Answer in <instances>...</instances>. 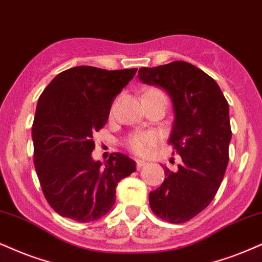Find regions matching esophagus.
Returning <instances> with one entry per match:
<instances>
[{"instance_id": "obj_1", "label": "esophagus", "mask_w": 262, "mask_h": 262, "mask_svg": "<svg viewBox=\"0 0 262 262\" xmlns=\"http://www.w3.org/2000/svg\"><path fill=\"white\" fill-rule=\"evenodd\" d=\"M144 165H147V161L141 160V159H137V160H136V167H137L138 170H140L141 167H143Z\"/></svg>"}]
</instances>
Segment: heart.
<instances>
[{
    "label": "heart",
    "instance_id": "obj_1",
    "mask_svg": "<svg viewBox=\"0 0 262 262\" xmlns=\"http://www.w3.org/2000/svg\"><path fill=\"white\" fill-rule=\"evenodd\" d=\"M153 93H163L159 90H148L144 95H153ZM160 142L159 135L156 134L153 131H147V132H136V134H132L126 138V147L130 149L132 153L137 154V156L146 157L153 151Z\"/></svg>",
    "mask_w": 262,
    "mask_h": 262
}]
</instances>
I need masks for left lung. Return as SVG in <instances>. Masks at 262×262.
<instances>
[{
  "instance_id": "obj_1",
  "label": "left lung",
  "mask_w": 262,
  "mask_h": 262,
  "mask_svg": "<svg viewBox=\"0 0 262 262\" xmlns=\"http://www.w3.org/2000/svg\"><path fill=\"white\" fill-rule=\"evenodd\" d=\"M138 79L163 87L173 104L169 144L182 159L176 172L149 193L151 211L170 224H182L203 211L217 193L228 164L232 131L224 93L208 74L183 60L141 68Z\"/></svg>"
}]
</instances>
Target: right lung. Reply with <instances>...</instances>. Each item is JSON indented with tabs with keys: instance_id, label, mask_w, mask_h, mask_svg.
<instances>
[{
	"instance_id": "right-lung-1",
	"label": "right lung",
	"mask_w": 262,
	"mask_h": 262,
	"mask_svg": "<svg viewBox=\"0 0 262 262\" xmlns=\"http://www.w3.org/2000/svg\"><path fill=\"white\" fill-rule=\"evenodd\" d=\"M136 72L70 68L38 98L32 124L34 165L45 198L63 217L101 219L114 205L118 182L136 171V163L122 153L112 154L104 166L91 157L93 134L105 125L115 97Z\"/></svg>"
}]
</instances>
